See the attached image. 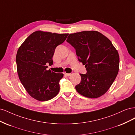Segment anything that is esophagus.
Masks as SVG:
<instances>
[{
    "label": "esophagus",
    "instance_id": "34e87169",
    "mask_svg": "<svg viewBox=\"0 0 135 135\" xmlns=\"http://www.w3.org/2000/svg\"><path fill=\"white\" fill-rule=\"evenodd\" d=\"M64 74L65 75H66V76H70L71 75V74H70V73H64Z\"/></svg>",
    "mask_w": 135,
    "mask_h": 135
}]
</instances>
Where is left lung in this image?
I'll use <instances>...</instances> for the list:
<instances>
[{
  "label": "left lung",
  "mask_w": 135,
  "mask_h": 135,
  "mask_svg": "<svg viewBox=\"0 0 135 135\" xmlns=\"http://www.w3.org/2000/svg\"><path fill=\"white\" fill-rule=\"evenodd\" d=\"M67 42L75 48L79 61L86 68L80 74V83L75 89L80 95L95 99L108 91L116 78L119 56L111 41L97 31H84L68 36Z\"/></svg>",
  "instance_id": "obj_1"
}]
</instances>
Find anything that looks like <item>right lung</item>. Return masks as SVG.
<instances>
[{
    "instance_id": "obj_1",
    "label": "right lung",
    "mask_w": 135,
    "mask_h": 135,
    "mask_svg": "<svg viewBox=\"0 0 135 135\" xmlns=\"http://www.w3.org/2000/svg\"><path fill=\"white\" fill-rule=\"evenodd\" d=\"M68 35L36 31L19 47L16 57L19 79L34 99L48 101L59 92V81L64 74L47 70V64L54 63L52 57L56 47L62 44Z\"/></svg>"
}]
</instances>
